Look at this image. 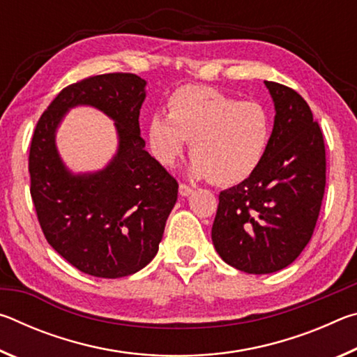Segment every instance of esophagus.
<instances>
[{
    "instance_id": "obj_1",
    "label": "esophagus",
    "mask_w": 357,
    "mask_h": 357,
    "mask_svg": "<svg viewBox=\"0 0 357 357\" xmlns=\"http://www.w3.org/2000/svg\"><path fill=\"white\" fill-rule=\"evenodd\" d=\"M192 192H193V187H190L189 184H184V183H181V184H179V195H183V197H189Z\"/></svg>"
}]
</instances>
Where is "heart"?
Returning a JSON list of instances; mask_svg holds the SVG:
<instances>
[{"label": "heart", "mask_w": 357, "mask_h": 357, "mask_svg": "<svg viewBox=\"0 0 357 357\" xmlns=\"http://www.w3.org/2000/svg\"><path fill=\"white\" fill-rule=\"evenodd\" d=\"M168 107L170 113L157 112L149 123L151 151L160 164L173 165L189 140L192 173L215 184L241 183L261 164L273 134L263 104L208 86H184Z\"/></svg>", "instance_id": "heart-1"}]
</instances>
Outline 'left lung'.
I'll return each mask as SVG.
<instances>
[{
  "instance_id": "1",
  "label": "left lung",
  "mask_w": 357,
  "mask_h": 357,
  "mask_svg": "<svg viewBox=\"0 0 357 357\" xmlns=\"http://www.w3.org/2000/svg\"><path fill=\"white\" fill-rule=\"evenodd\" d=\"M264 83L275 105L268 151L249 178L220 192L211 231L223 261L249 274L275 273L299 257L326 187L324 138L309 104L285 84Z\"/></svg>"
}]
</instances>
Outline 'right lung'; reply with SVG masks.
I'll return each instance as SVG.
<instances>
[{"instance_id":"1","label":"right lung","mask_w":357,"mask_h":357,"mask_svg":"<svg viewBox=\"0 0 357 357\" xmlns=\"http://www.w3.org/2000/svg\"><path fill=\"white\" fill-rule=\"evenodd\" d=\"M144 84L126 72L69 84L42 113L29 146V192L47 243L78 271L102 279L135 274L155 257L178 198V181L144 151L138 124ZM75 105L115 119L119 154L99 174L74 177L57 155L54 130Z\"/></svg>"}]
</instances>
